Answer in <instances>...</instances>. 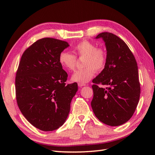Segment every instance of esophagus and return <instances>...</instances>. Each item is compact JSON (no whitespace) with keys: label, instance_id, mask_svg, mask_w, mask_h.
Masks as SVG:
<instances>
[{"label":"esophagus","instance_id":"esophagus-1","mask_svg":"<svg viewBox=\"0 0 155 155\" xmlns=\"http://www.w3.org/2000/svg\"><path fill=\"white\" fill-rule=\"evenodd\" d=\"M78 86H79V87H83V86H85V84L79 83H78Z\"/></svg>","mask_w":155,"mask_h":155}]
</instances>
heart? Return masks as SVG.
<instances>
[{
	"mask_svg": "<svg viewBox=\"0 0 155 155\" xmlns=\"http://www.w3.org/2000/svg\"><path fill=\"white\" fill-rule=\"evenodd\" d=\"M74 54L63 51L59 56V62L63 68L73 71L76 67L77 58H85L83 65L85 68L77 70L72 77L74 81L81 83H87L93 78L96 72H101L105 67L107 63L106 50L91 41L83 40L74 46Z\"/></svg>",
	"mask_w": 155,
	"mask_h": 155,
	"instance_id": "heart-1",
	"label": "heart"
}]
</instances>
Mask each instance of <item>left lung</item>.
I'll list each match as a JSON object with an SVG mask.
<instances>
[{"instance_id": "obj_1", "label": "left lung", "mask_w": 155, "mask_h": 155, "mask_svg": "<svg viewBox=\"0 0 155 155\" xmlns=\"http://www.w3.org/2000/svg\"><path fill=\"white\" fill-rule=\"evenodd\" d=\"M96 38H103L107 52L105 68L92 80V109L101 122L118 126L133 116L138 104L140 85L137 63L128 46L118 36L103 32ZM99 84L107 87L102 88Z\"/></svg>"}]
</instances>
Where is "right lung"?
I'll use <instances>...</instances> for the list:
<instances>
[{
  "mask_svg": "<svg viewBox=\"0 0 155 155\" xmlns=\"http://www.w3.org/2000/svg\"><path fill=\"white\" fill-rule=\"evenodd\" d=\"M67 42L46 37L37 40L22 54L15 76L18 108L35 127L52 131L67 118L78 84H66L68 74L59 62Z\"/></svg>",
  "mask_w": 155,
  "mask_h": 155,
  "instance_id": "right-lung-1",
  "label": "right lung"
}]
</instances>
